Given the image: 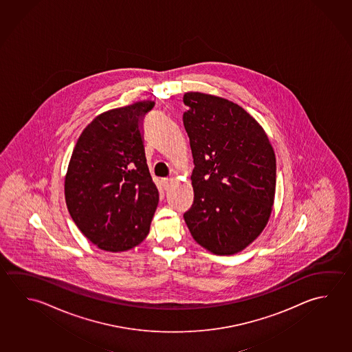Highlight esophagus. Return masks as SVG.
Instances as JSON below:
<instances>
[{
  "instance_id": "obj_1",
  "label": "esophagus",
  "mask_w": 352,
  "mask_h": 352,
  "mask_svg": "<svg viewBox=\"0 0 352 352\" xmlns=\"http://www.w3.org/2000/svg\"><path fill=\"white\" fill-rule=\"evenodd\" d=\"M172 184V179L170 178H163L162 179V186L164 190H167L168 188Z\"/></svg>"
}]
</instances>
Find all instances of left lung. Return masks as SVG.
<instances>
[{
  "label": "left lung",
  "instance_id": "8db88e82",
  "mask_svg": "<svg viewBox=\"0 0 352 352\" xmlns=\"http://www.w3.org/2000/svg\"><path fill=\"white\" fill-rule=\"evenodd\" d=\"M183 101L195 166L186 226L210 252L234 254L258 237L271 216L274 151L258 122L232 101L192 91Z\"/></svg>",
  "mask_w": 352,
  "mask_h": 352
}]
</instances>
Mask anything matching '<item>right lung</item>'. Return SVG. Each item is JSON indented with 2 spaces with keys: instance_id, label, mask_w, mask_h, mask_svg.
<instances>
[{
  "instance_id": "1",
  "label": "right lung",
  "mask_w": 352,
  "mask_h": 352,
  "mask_svg": "<svg viewBox=\"0 0 352 352\" xmlns=\"http://www.w3.org/2000/svg\"><path fill=\"white\" fill-rule=\"evenodd\" d=\"M153 101L94 118L75 144L65 175L69 214L87 240L127 251L148 234L160 194L144 155L143 118Z\"/></svg>"
}]
</instances>
